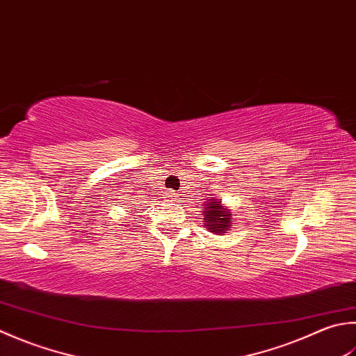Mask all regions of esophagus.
Segmentation results:
<instances>
[{
	"mask_svg": "<svg viewBox=\"0 0 356 356\" xmlns=\"http://www.w3.org/2000/svg\"><path fill=\"white\" fill-rule=\"evenodd\" d=\"M165 197H166V199H172V197H174V193H166Z\"/></svg>",
	"mask_w": 356,
	"mask_h": 356,
	"instance_id": "esophagus-1",
	"label": "esophagus"
}]
</instances>
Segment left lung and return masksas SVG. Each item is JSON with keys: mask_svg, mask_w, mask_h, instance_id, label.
<instances>
[{"mask_svg": "<svg viewBox=\"0 0 356 356\" xmlns=\"http://www.w3.org/2000/svg\"><path fill=\"white\" fill-rule=\"evenodd\" d=\"M204 208L205 210L202 211V216H204V225L208 232L214 234L229 232V228L233 227L232 211L225 210L220 200L208 199V204H204Z\"/></svg>", "mask_w": 356, "mask_h": 356, "instance_id": "8db88e82", "label": "left lung"}]
</instances>
